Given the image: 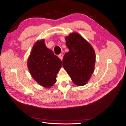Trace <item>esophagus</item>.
Segmentation results:
<instances>
[{
    "mask_svg": "<svg viewBox=\"0 0 126 126\" xmlns=\"http://www.w3.org/2000/svg\"><path fill=\"white\" fill-rule=\"evenodd\" d=\"M58 57H59L61 60H63V54H60L59 55H58Z\"/></svg>",
    "mask_w": 126,
    "mask_h": 126,
    "instance_id": "esophagus-1",
    "label": "esophagus"
}]
</instances>
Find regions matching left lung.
<instances>
[{
  "instance_id": "1",
  "label": "left lung",
  "mask_w": 126,
  "mask_h": 126,
  "mask_svg": "<svg viewBox=\"0 0 126 126\" xmlns=\"http://www.w3.org/2000/svg\"><path fill=\"white\" fill-rule=\"evenodd\" d=\"M69 49L64 55L63 66L72 82L77 86H84L94 72L95 54L92 46L76 32L65 37Z\"/></svg>"
}]
</instances>
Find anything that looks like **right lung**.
Here are the masks:
<instances>
[{
    "mask_svg": "<svg viewBox=\"0 0 126 126\" xmlns=\"http://www.w3.org/2000/svg\"><path fill=\"white\" fill-rule=\"evenodd\" d=\"M27 66L34 79L40 85L50 88L56 82L62 61L47 47L45 40L35 43L27 60Z\"/></svg>",
    "mask_w": 126,
    "mask_h": 126,
    "instance_id": "obj_1",
    "label": "right lung"
}]
</instances>
